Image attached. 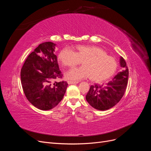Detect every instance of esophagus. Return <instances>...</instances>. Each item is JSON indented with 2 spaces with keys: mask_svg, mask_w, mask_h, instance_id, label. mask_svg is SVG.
Instances as JSON below:
<instances>
[{
  "mask_svg": "<svg viewBox=\"0 0 151 151\" xmlns=\"http://www.w3.org/2000/svg\"><path fill=\"white\" fill-rule=\"evenodd\" d=\"M68 84H77L79 83V81H68Z\"/></svg>",
  "mask_w": 151,
  "mask_h": 151,
  "instance_id": "34e87169",
  "label": "esophagus"
}]
</instances>
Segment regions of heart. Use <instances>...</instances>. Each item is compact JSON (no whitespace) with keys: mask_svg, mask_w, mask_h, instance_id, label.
<instances>
[{"mask_svg":"<svg viewBox=\"0 0 151 151\" xmlns=\"http://www.w3.org/2000/svg\"><path fill=\"white\" fill-rule=\"evenodd\" d=\"M58 59L63 66L67 67H75L83 62V67L72 68L66 72V78L73 81L90 77L96 83H102L115 74L118 67L115 58L96 46L77 45L75 52L64 48L59 53Z\"/></svg>","mask_w":151,"mask_h":151,"instance_id":"b5f03b06","label":"heart"}]
</instances>
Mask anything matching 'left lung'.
<instances>
[{
    "label": "left lung",
    "mask_w": 151,
    "mask_h": 151,
    "mask_svg": "<svg viewBox=\"0 0 151 151\" xmlns=\"http://www.w3.org/2000/svg\"><path fill=\"white\" fill-rule=\"evenodd\" d=\"M122 71L106 85L91 86L86 99L95 109L104 111L112 108L120 101L127 89L129 68L123 57L120 58Z\"/></svg>",
    "instance_id": "left-lung-1"
}]
</instances>
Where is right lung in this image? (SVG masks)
I'll return each mask as SVG.
<instances>
[{"mask_svg":"<svg viewBox=\"0 0 151 151\" xmlns=\"http://www.w3.org/2000/svg\"><path fill=\"white\" fill-rule=\"evenodd\" d=\"M56 45L41 43L26 59L21 70V85L28 101L42 110L55 107L64 96L68 84L62 79L57 56Z\"/></svg>","mask_w":151,"mask_h":151,"instance_id":"obj_1","label":"right lung"}]
</instances>
